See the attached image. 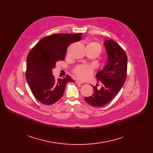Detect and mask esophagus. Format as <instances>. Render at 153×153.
Masks as SVG:
<instances>
[{
	"label": "esophagus",
	"mask_w": 153,
	"mask_h": 153,
	"mask_svg": "<svg viewBox=\"0 0 153 153\" xmlns=\"http://www.w3.org/2000/svg\"><path fill=\"white\" fill-rule=\"evenodd\" d=\"M76 83H80V84H83V82H81L80 80H76Z\"/></svg>",
	"instance_id": "1"
}]
</instances>
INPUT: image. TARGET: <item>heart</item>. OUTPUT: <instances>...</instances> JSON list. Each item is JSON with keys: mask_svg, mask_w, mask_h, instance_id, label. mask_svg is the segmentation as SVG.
Segmentation results:
<instances>
[{"mask_svg": "<svg viewBox=\"0 0 153 153\" xmlns=\"http://www.w3.org/2000/svg\"><path fill=\"white\" fill-rule=\"evenodd\" d=\"M87 47L91 48L98 50L101 51L102 47L99 43L96 42L89 43ZM74 73L80 79L86 80L89 79L93 73V68L88 65H80L74 69Z\"/></svg>", "mask_w": 153, "mask_h": 153, "instance_id": "obj_1", "label": "heart"}]
</instances>
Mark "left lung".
<instances>
[{
	"mask_svg": "<svg viewBox=\"0 0 153 153\" xmlns=\"http://www.w3.org/2000/svg\"><path fill=\"white\" fill-rule=\"evenodd\" d=\"M108 55L107 63L99 71L96 77L103 85L100 90L93 86L94 93L85 100L94 107H101L110 103L123 85L127 71V56L123 49L112 39L104 42ZM98 82V83H99Z\"/></svg>",
	"mask_w": 153,
	"mask_h": 153,
	"instance_id": "8db88e82",
	"label": "left lung"
}]
</instances>
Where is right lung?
Listing matches in <instances>:
<instances>
[{"label":"right lung","mask_w":153,"mask_h":153,"mask_svg":"<svg viewBox=\"0 0 153 153\" xmlns=\"http://www.w3.org/2000/svg\"><path fill=\"white\" fill-rule=\"evenodd\" d=\"M82 34H54L42 38L30 50L27 58L26 79L34 97L49 105L63 96L66 85L75 82L70 76L56 80L53 69L63 60L68 46L82 39Z\"/></svg>","instance_id":"right-lung-1"}]
</instances>
